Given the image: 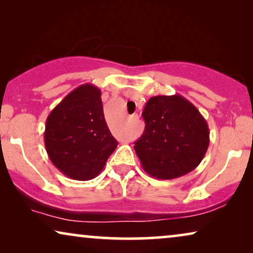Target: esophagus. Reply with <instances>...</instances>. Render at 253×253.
<instances>
[{"label":"esophagus","mask_w":253,"mask_h":253,"mask_svg":"<svg viewBox=\"0 0 253 253\" xmlns=\"http://www.w3.org/2000/svg\"><path fill=\"white\" fill-rule=\"evenodd\" d=\"M131 119H132V120H136V119H137V115H133V116H131Z\"/></svg>","instance_id":"obj_1"}]
</instances>
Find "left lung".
<instances>
[{"label":"left lung","mask_w":253,"mask_h":253,"mask_svg":"<svg viewBox=\"0 0 253 253\" xmlns=\"http://www.w3.org/2000/svg\"><path fill=\"white\" fill-rule=\"evenodd\" d=\"M145 130L134 143L141 167L160 179L181 177L192 171L210 145L206 120L182 95H157L141 114Z\"/></svg>","instance_id":"left-lung-1"}]
</instances>
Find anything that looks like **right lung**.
Segmentation results:
<instances>
[{"label": "right lung", "instance_id": "right-lung-1", "mask_svg": "<svg viewBox=\"0 0 253 253\" xmlns=\"http://www.w3.org/2000/svg\"><path fill=\"white\" fill-rule=\"evenodd\" d=\"M117 145L103 115L101 91L92 84L75 88L47 117L48 157L69 178L96 177Z\"/></svg>", "mask_w": 253, "mask_h": 253}]
</instances>
